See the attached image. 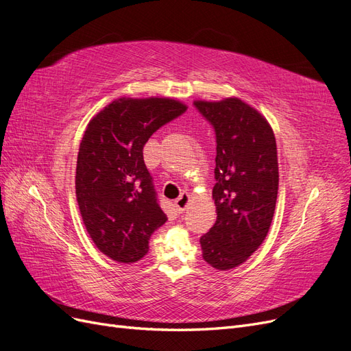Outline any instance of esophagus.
I'll return each instance as SVG.
<instances>
[{"instance_id": "esophagus-1", "label": "esophagus", "mask_w": 351, "mask_h": 351, "mask_svg": "<svg viewBox=\"0 0 351 351\" xmlns=\"http://www.w3.org/2000/svg\"><path fill=\"white\" fill-rule=\"evenodd\" d=\"M189 204H190V196H189V193H182V195H180V196L174 200V206H176V209H177L178 212H183V210L189 206Z\"/></svg>"}]
</instances>
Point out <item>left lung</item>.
Returning <instances> with one entry per match:
<instances>
[{"label":"left lung","mask_w":351,"mask_h":351,"mask_svg":"<svg viewBox=\"0 0 351 351\" xmlns=\"http://www.w3.org/2000/svg\"><path fill=\"white\" fill-rule=\"evenodd\" d=\"M217 136V221L200 237L204 259L228 271L246 262L267 237L278 195V158L267 119L239 98L195 101Z\"/></svg>","instance_id":"left-lung-1"}]
</instances>
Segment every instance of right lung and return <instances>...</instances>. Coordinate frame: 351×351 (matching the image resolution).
Returning a JSON list of instances; mask_svg holds the SVG:
<instances>
[{
	"mask_svg": "<svg viewBox=\"0 0 351 351\" xmlns=\"http://www.w3.org/2000/svg\"><path fill=\"white\" fill-rule=\"evenodd\" d=\"M187 107L171 98H120L89 121L79 147L76 197L83 224L104 254L133 263L165 224L143 146Z\"/></svg>",
	"mask_w": 351,
	"mask_h": 351,
	"instance_id": "right-lung-1",
	"label": "right lung"
}]
</instances>
